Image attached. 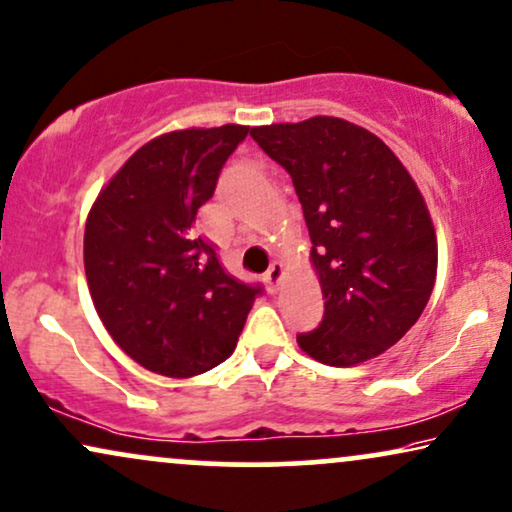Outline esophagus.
<instances>
[{
	"mask_svg": "<svg viewBox=\"0 0 512 512\" xmlns=\"http://www.w3.org/2000/svg\"><path fill=\"white\" fill-rule=\"evenodd\" d=\"M265 284H268V291L270 294H275L277 289H280V284H282V280H284V265L282 263H272L270 268H268V272H265Z\"/></svg>",
	"mask_w": 512,
	"mask_h": 512,
	"instance_id": "esophagus-1",
	"label": "esophagus"
}]
</instances>
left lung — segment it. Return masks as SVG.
Masks as SVG:
<instances>
[{
  "instance_id": "8db88e82",
  "label": "left lung",
  "mask_w": 512,
  "mask_h": 512,
  "mask_svg": "<svg viewBox=\"0 0 512 512\" xmlns=\"http://www.w3.org/2000/svg\"><path fill=\"white\" fill-rule=\"evenodd\" d=\"M289 171L308 225L324 317L298 334L305 355L355 367L414 327L437 275V237L421 190L381 138L338 117L254 126Z\"/></svg>"
}]
</instances>
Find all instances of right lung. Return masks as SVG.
<instances>
[{"mask_svg": "<svg viewBox=\"0 0 512 512\" xmlns=\"http://www.w3.org/2000/svg\"><path fill=\"white\" fill-rule=\"evenodd\" d=\"M249 126L152 138L98 192L84 230L91 301L119 348L155 374L190 378L235 350L261 287L228 275L197 237V209Z\"/></svg>", "mask_w": 512, "mask_h": 512, "instance_id": "1", "label": "right lung"}]
</instances>
